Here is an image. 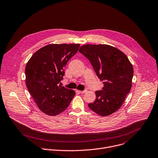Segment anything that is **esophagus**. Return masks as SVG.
Instances as JSON below:
<instances>
[{"mask_svg":"<svg viewBox=\"0 0 158 158\" xmlns=\"http://www.w3.org/2000/svg\"><path fill=\"white\" fill-rule=\"evenodd\" d=\"M79 93H81V94H83V93H85L87 92V90H84V91H77Z\"/></svg>","mask_w":158,"mask_h":158,"instance_id":"esophagus-1","label":"esophagus"}]
</instances>
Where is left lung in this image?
Masks as SVG:
<instances>
[{
    "label": "left lung",
    "instance_id": "1",
    "mask_svg": "<svg viewBox=\"0 0 158 158\" xmlns=\"http://www.w3.org/2000/svg\"><path fill=\"white\" fill-rule=\"evenodd\" d=\"M79 52L90 61L104 86L96 91V99L89 108L106 117L117 111L130 92L134 70L127 56L120 50L107 45H84Z\"/></svg>",
    "mask_w": 158,
    "mask_h": 158
}]
</instances>
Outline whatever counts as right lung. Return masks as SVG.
<instances>
[{
  "label": "right lung",
  "mask_w": 158,
  "mask_h": 158,
  "mask_svg": "<svg viewBox=\"0 0 158 158\" xmlns=\"http://www.w3.org/2000/svg\"><path fill=\"white\" fill-rule=\"evenodd\" d=\"M79 44H50L36 51L27 62L26 87L39 109L50 116L63 112L76 95L74 90L58 84L64 67L78 51Z\"/></svg>",
  "instance_id": "1"
}]
</instances>
